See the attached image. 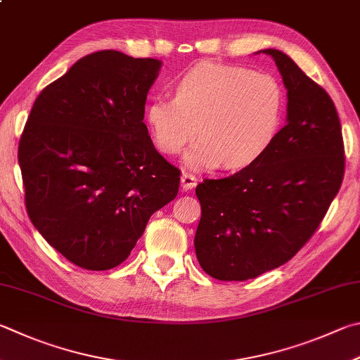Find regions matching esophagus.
I'll use <instances>...</instances> for the list:
<instances>
[{
    "mask_svg": "<svg viewBox=\"0 0 360 360\" xmlns=\"http://www.w3.org/2000/svg\"><path fill=\"white\" fill-rule=\"evenodd\" d=\"M197 182H198V178L195 174H192V173H182V176H181V187H182V191H192V188H195V186H197Z\"/></svg>",
    "mask_w": 360,
    "mask_h": 360,
    "instance_id": "1",
    "label": "esophagus"
}]
</instances>
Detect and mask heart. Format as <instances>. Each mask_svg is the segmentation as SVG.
I'll use <instances>...</instances> for the list:
<instances>
[{
  "label": "heart",
  "mask_w": 360,
  "mask_h": 360,
  "mask_svg": "<svg viewBox=\"0 0 360 360\" xmlns=\"http://www.w3.org/2000/svg\"><path fill=\"white\" fill-rule=\"evenodd\" d=\"M282 113L283 91L276 78L220 63L191 68L176 80L173 97H154L145 108L163 154L181 153L198 134L184 158L193 169L250 165L276 139Z\"/></svg>",
  "instance_id": "1"
}]
</instances>
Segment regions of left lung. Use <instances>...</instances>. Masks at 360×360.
Segmentation results:
<instances>
[{
	"label": "left lung",
	"instance_id": "1",
	"mask_svg": "<svg viewBox=\"0 0 360 360\" xmlns=\"http://www.w3.org/2000/svg\"><path fill=\"white\" fill-rule=\"evenodd\" d=\"M288 89L286 124L266 153L197 186L195 252L207 276L243 282L285 264L321 224L345 174V146L330 96L288 55L267 49Z\"/></svg>",
	"mask_w": 360,
	"mask_h": 360
}]
</instances>
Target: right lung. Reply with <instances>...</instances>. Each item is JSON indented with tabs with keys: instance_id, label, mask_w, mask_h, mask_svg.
<instances>
[{
	"instance_id": "right-lung-1",
	"label": "right lung",
	"mask_w": 360,
	"mask_h": 360,
	"mask_svg": "<svg viewBox=\"0 0 360 360\" xmlns=\"http://www.w3.org/2000/svg\"><path fill=\"white\" fill-rule=\"evenodd\" d=\"M160 61L101 50L34 101L18 143L32 225L70 263L113 269L151 215L176 198L181 172L155 151L145 103Z\"/></svg>"
}]
</instances>
